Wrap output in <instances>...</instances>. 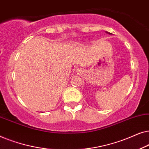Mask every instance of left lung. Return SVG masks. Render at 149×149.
Segmentation results:
<instances>
[{"label": "left lung", "instance_id": "obj_1", "mask_svg": "<svg viewBox=\"0 0 149 149\" xmlns=\"http://www.w3.org/2000/svg\"><path fill=\"white\" fill-rule=\"evenodd\" d=\"M107 33H109V34H111V33H110V32H107Z\"/></svg>", "mask_w": 149, "mask_h": 149}]
</instances>
